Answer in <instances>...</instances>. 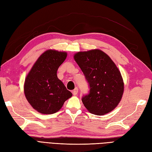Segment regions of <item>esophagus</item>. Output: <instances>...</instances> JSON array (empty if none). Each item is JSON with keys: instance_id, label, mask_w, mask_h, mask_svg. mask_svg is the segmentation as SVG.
Segmentation results:
<instances>
[{"instance_id": "obj_1", "label": "esophagus", "mask_w": 152, "mask_h": 152, "mask_svg": "<svg viewBox=\"0 0 152 152\" xmlns=\"http://www.w3.org/2000/svg\"><path fill=\"white\" fill-rule=\"evenodd\" d=\"M78 88H76L72 91V94L74 95H76L77 94H78Z\"/></svg>"}]
</instances>
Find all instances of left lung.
Instances as JSON below:
<instances>
[{
  "label": "left lung",
  "mask_w": 152,
  "mask_h": 152,
  "mask_svg": "<svg viewBox=\"0 0 152 152\" xmlns=\"http://www.w3.org/2000/svg\"><path fill=\"white\" fill-rule=\"evenodd\" d=\"M74 59L89 86L82 101L87 110L101 115L112 111L120 102L124 83L120 71L107 54L100 50L80 51Z\"/></svg>",
  "instance_id": "8db88e82"
}]
</instances>
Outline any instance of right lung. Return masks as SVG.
Segmentation results:
<instances>
[{
	"instance_id": "obj_1",
	"label": "right lung",
	"mask_w": 152,
	"mask_h": 152,
	"mask_svg": "<svg viewBox=\"0 0 152 152\" xmlns=\"http://www.w3.org/2000/svg\"><path fill=\"white\" fill-rule=\"evenodd\" d=\"M66 56L64 51H46L25 78V97L32 107L41 114H52L59 111L72 95L57 76V71Z\"/></svg>"
}]
</instances>
